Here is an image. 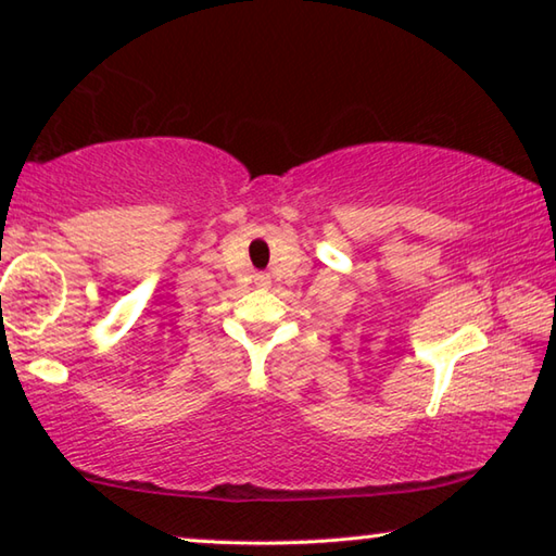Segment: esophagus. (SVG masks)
Wrapping results in <instances>:
<instances>
[{
  "instance_id": "esophagus-1",
  "label": "esophagus",
  "mask_w": 556,
  "mask_h": 556,
  "mask_svg": "<svg viewBox=\"0 0 556 556\" xmlns=\"http://www.w3.org/2000/svg\"><path fill=\"white\" fill-rule=\"evenodd\" d=\"M257 281H260V285H267V277L265 275H257Z\"/></svg>"
}]
</instances>
